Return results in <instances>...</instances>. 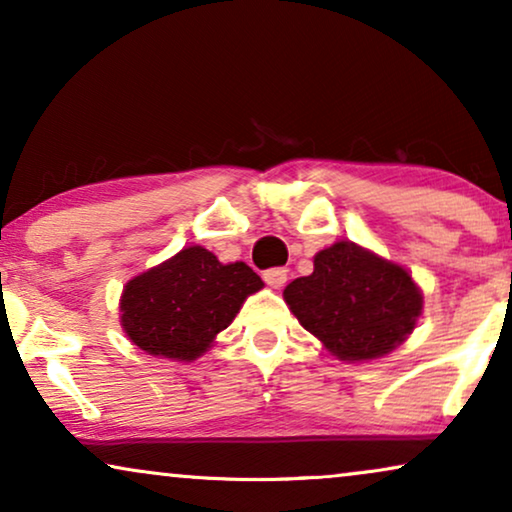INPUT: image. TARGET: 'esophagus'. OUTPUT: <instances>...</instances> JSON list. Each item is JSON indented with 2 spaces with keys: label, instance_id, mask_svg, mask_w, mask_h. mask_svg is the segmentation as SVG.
<instances>
[{
  "label": "esophagus",
  "instance_id": "obj_1",
  "mask_svg": "<svg viewBox=\"0 0 512 512\" xmlns=\"http://www.w3.org/2000/svg\"><path fill=\"white\" fill-rule=\"evenodd\" d=\"M263 282L272 286V289H282L286 284V270L284 268H270L263 272Z\"/></svg>",
  "mask_w": 512,
  "mask_h": 512
}]
</instances>
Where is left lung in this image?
Masks as SVG:
<instances>
[{
  "mask_svg": "<svg viewBox=\"0 0 512 512\" xmlns=\"http://www.w3.org/2000/svg\"><path fill=\"white\" fill-rule=\"evenodd\" d=\"M284 300L340 361L389 354L412 333L424 307L408 270L347 240L321 249L312 275L293 279Z\"/></svg>",
  "mask_w": 512,
  "mask_h": 512,
  "instance_id": "obj_1",
  "label": "left lung"
}]
</instances>
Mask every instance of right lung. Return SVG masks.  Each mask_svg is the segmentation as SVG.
Wrapping results in <instances>:
<instances>
[{"label": "right lung", "instance_id": "add662e5", "mask_svg": "<svg viewBox=\"0 0 512 512\" xmlns=\"http://www.w3.org/2000/svg\"><path fill=\"white\" fill-rule=\"evenodd\" d=\"M261 289L263 279L247 263L223 265L195 244L125 284L121 326L146 354L195 361Z\"/></svg>", "mask_w": 512, "mask_h": 512}]
</instances>
